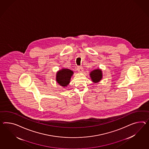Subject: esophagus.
Wrapping results in <instances>:
<instances>
[{"mask_svg": "<svg viewBox=\"0 0 149 149\" xmlns=\"http://www.w3.org/2000/svg\"><path fill=\"white\" fill-rule=\"evenodd\" d=\"M77 69H78V71L79 72H82L83 71V67L81 66H78Z\"/></svg>", "mask_w": 149, "mask_h": 149, "instance_id": "obj_1", "label": "esophagus"}]
</instances>
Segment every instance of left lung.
<instances>
[{
  "instance_id": "1",
  "label": "left lung",
  "mask_w": 149,
  "mask_h": 149,
  "mask_svg": "<svg viewBox=\"0 0 149 149\" xmlns=\"http://www.w3.org/2000/svg\"><path fill=\"white\" fill-rule=\"evenodd\" d=\"M90 77L92 81L95 83H97L101 80L102 78V71L99 69L95 70L90 73Z\"/></svg>"
}]
</instances>
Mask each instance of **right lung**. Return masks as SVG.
Instances as JSON below:
<instances>
[{"label":"right lung","mask_w":149,"mask_h":149,"mask_svg":"<svg viewBox=\"0 0 149 149\" xmlns=\"http://www.w3.org/2000/svg\"><path fill=\"white\" fill-rule=\"evenodd\" d=\"M73 71L69 69H63L60 70L57 73L56 80L58 83L63 86H67L73 74Z\"/></svg>","instance_id":"add662e5"}]
</instances>
